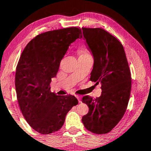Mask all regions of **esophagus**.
<instances>
[{"label": "esophagus", "instance_id": "1", "mask_svg": "<svg viewBox=\"0 0 151 151\" xmlns=\"http://www.w3.org/2000/svg\"><path fill=\"white\" fill-rule=\"evenodd\" d=\"M76 98H77L78 102H81V96H78V95H77V96H76Z\"/></svg>", "mask_w": 151, "mask_h": 151}]
</instances>
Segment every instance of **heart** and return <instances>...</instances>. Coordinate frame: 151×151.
Returning a JSON list of instances; mask_svg holds the SVG:
<instances>
[{"label":"heart","mask_w":151,"mask_h":151,"mask_svg":"<svg viewBox=\"0 0 151 151\" xmlns=\"http://www.w3.org/2000/svg\"><path fill=\"white\" fill-rule=\"evenodd\" d=\"M78 52H79L80 56H84V55H86L89 54V53L88 52V51L86 50L85 48L80 49L79 51H78Z\"/></svg>","instance_id":"1"}]
</instances>
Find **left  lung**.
I'll use <instances>...</instances> for the list:
<instances>
[{
	"mask_svg": "<svg viewBox=\"0 0 151 151\" xmlns=\"http://www.w3.org/2000/svg\"><path fill=\"white\" fill-rule=\"evenodd\" d=\"M84 39L94 58L90 80L101 84L99 98H82L88 113L82 117L84 127L96 134L108 133L127 111L131 90V75L122 43L101 28L82 27Z\"/></svg>",
	"mask_w": 151,
	"mask_h": 151,
	"instance_id": "obj_1",
	"label": "left lung"
}]
</instances>
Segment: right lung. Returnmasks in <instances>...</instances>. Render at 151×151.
Segmentation results:
<instances>
[{
  "label": "right lung",
  "instance_id": "1",
  "mask_svg": "<svg viewBox=\"0 0 151 151\" xmlns=\"http://www.w3.org/2000/svg\"><path fill=\"white\" fill-rule=\"evenodd\" d=\"M82 37L81 29L76 27L42 33L27 45L18 60L15 77L18 104L30 127L43 135L60 129L67 113L78 104L75 96L51 92L50 83L70 44Z\"/></svg>",
  "mask_w": 151,
  "mask_h": 151
}]
</instances>
